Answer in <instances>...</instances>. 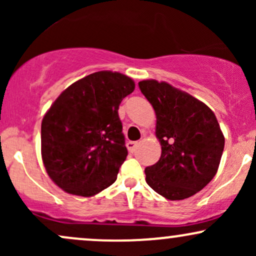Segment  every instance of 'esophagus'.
Segmentation results:
<instances>
[{
    "label": "esophagus",
    "mask_w": 256,
    "mask_h": 256,
    "mask_svg": "<svg viewBox=\"0 0 256 256\" xmlns=\"http://www.w3.org/2000/svg\"><path fill=\"white\" fill-rule=\"evenodd\" d=\"M137 146H138L137 142H128V152L134 154V152H136Z\"/></svg>",
    "instance_id": "34e87169"
}]
</instances>
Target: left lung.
Returning a JSON list of instances; mask_svg holds the SVG:
<instances>
[{"label": "left lung", "instance_id": "obj_1", "mask_svg": "<svg viewBox=\"0 0 256 256\" xmlns=\"http://www.w3.org/2000/svg\"><path fill=\"white\" fill-rule=\"evenodd\" d=\"M156 114L161 156L146 167V180L164 198L195 195L216 176L225 138L208 106L188 92L154 79L138 83Z\"/></svg>", "mask_w": 256, "mask_h": 256}]
</instances>
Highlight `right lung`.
<instances>
[{
    "instance_id": "1",
    "label": "right lung",
    "mask_w": 256,
    "mask_h": 256,
    "mask_svg": "<svg viewBox=\"0 0 256 256\" xmlns=\"http://www.w3.org/2000/svg\"><path fill=\"white\" fill-rule=\"evenodd\" d=\"M134 82L100 71L70 85L42 120V158L49 177L72 195L89 198L116 180L128 156L118 110Z\"/></svg>"
}]
</instances>
